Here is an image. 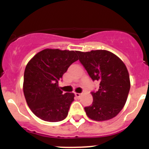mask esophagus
<instances>
[{
    "label": "esophagus",
    "instance_id": "34e87169",
    "mask_svg": "<svg viewBox=\"0 0 149 149\" xmlns=\"http://www.w3.org/2000/svg\"><path fill=\"white\" fill-rule=\"evenodd\" d=\"M75 96H76L77 98H80L81 97V93H75Z\"/></svg>",
    "mask_w": 149,
    "mask_h": 149
}]
</instances>
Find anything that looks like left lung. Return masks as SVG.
Returning <instances> with one entry per match:
<instances>
[{"instance_id":"1","label":"left lung","mask_w":149,"mask_h":149,"mask_svg":"<svg viewBox=\"0 0 149 149\" xmlns=\"http://www.w3.org/2000/svg\"><path fill=\"white\" fill-rule=\"evenodd\" d=\"M77 53L91 79L100 81L99 91L91 93L93 103L84 108L87 116L99 122L115 117L126 102L131 87L126 66L117 56L104 49Z\"/></svg>"}]
</instances>
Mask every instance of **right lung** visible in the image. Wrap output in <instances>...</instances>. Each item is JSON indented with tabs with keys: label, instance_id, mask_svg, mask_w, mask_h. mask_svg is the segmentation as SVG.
Instances as JSON below:
<instances>
[{
	"label": "right lung",
	"instance_id": "right-lung-1",
	"mask_svg": "<svg viewBox=\"0 0 149 149\" xmlns=\"http://www.w3.org/2000/svg\"><path fill=\"white\" fill-rule=\"evenodd\" d=\"M79 59L77 51L45 49L26 65L23 91L33 113L47 122H58L67 117L74 93H63L58 81L70 65Z\"/></svg>",
	"mask_w": 149,
	"mask_h": 149
}]
</instances>
